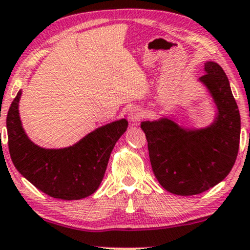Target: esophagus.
Wrapping results in <instances>:
<instances>
[{
	"label": "esophagus",
	"mask_w": 250,
	"mask_h": 250,
	"mask_svg": "<svg viewBox=\"0 0 250 250\" xmlns=\"http://www.w3.org/2000/svg\"><path fill=\"white\" fill-rule=\"evenodd\" d=\"M142 117H143V112L142 110H140V107L138 106L130 107V110H128V119H130L132 124H138V123L140 122V119H142Z\"/></svg>",
	"instance_id": "1"
}]
</instances>
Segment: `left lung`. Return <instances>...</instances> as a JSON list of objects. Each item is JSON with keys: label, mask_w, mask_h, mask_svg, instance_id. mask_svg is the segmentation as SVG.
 Wrapping results in <instances>:
<instances>
[{"label": "left lung", "mask_w": 250, "mask_h": 250, "mask_svg": "<svg viewBox=\"0 0 250 250\" xmlns=\"http://www.w3.org/2000/svg\"><path fill=\"white\" fill-rule=\"evenodd\" d=\"M199 82L206 86L216 107L210 125L186 128L169 117L146 120L152 169L159 184L177 195H195L221 183L235 164L241 119L229 81L215 62L205 63Z\"/></svg>", "instance_id": "8db88e82"}]
</instances>
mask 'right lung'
Listing matches in <instances>:
<instances>
[{
  "instance_id": "right-lung-1",
  "label": "right lung",
  "mask_w": 250,
  "mask_h": 250,
  "mask_svg": "<svg viewBox=\"0 0 250 250\" xmlns=\"http://www.w3.org/2000/svg\"><path fill=\"white\" fill-rule=\"evenodd\" d=\"M21 95L20 90L7 116L9 153L17 171L51 198L79 200L93 194L104 178L114 145L127 128V120L101 126L69 147L44 148L32 143L23 128Z\"/></svg>"
}]
</instances>
